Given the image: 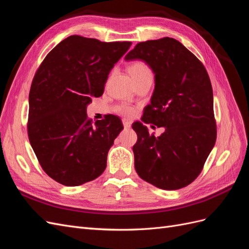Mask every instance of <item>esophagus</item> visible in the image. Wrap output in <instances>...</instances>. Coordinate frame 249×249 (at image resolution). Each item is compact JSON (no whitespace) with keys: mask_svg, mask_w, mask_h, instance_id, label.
<instances>
[{"mask_svg":"<svg viewBox=\"0 0 249 249\" xmlns=\"http://www.w3.org/2000/svg\"><path fill=\"white\" fill-rule=\"evenodd\" d=\"M123 124H124V127L125 130H129L130 127H131V123L127 122V120H125V119L123 120Z\"/></svg>","mask_w":249,"mask_h":249,"instance_id":"1","label":"esophagus"}]
</instances>
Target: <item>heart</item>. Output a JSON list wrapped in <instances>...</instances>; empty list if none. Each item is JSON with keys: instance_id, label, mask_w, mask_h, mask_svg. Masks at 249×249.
Wrapping results in <instances>:
<instances>
[{"instance_id": "b5f03b06", "label": "heart", "mask_w": 249, "mask_h": 249, "mask_svg": "<svg viewBox=\"0 0 249 249\" xmlns=\"http://www.w3.org/2000/svg\"><path fill=\"white\" fill-rule=\"evenodd\" d=\"M129 71L133 80L142 76H148V74H152V71H150L149 67L144 62H141V61L134 62L130 66ZM118 112L122 113V114L124 116H131L133 115L134 109L130 106H127V105H122V106L118 107Z\"/></svg>"}]
</instances>
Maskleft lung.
Returning a JSON list of instances; mask_svg holds the SVG:
<instances>
[{
    "mask_svg": "<svg viewBox=\"0 0 249 249\" xmlns=\"http://www.w3.org/2000/svg\"><path fill=\"white\" fill-rule=\"evenodd\" d=\"M124 59L142 60L154 71V93L141 120L165 127L156 137L142 123L133 124L138 137L133 146L135 169L160 189H180L199 176L215 145L209 74L189 50L169 37L139 42Z\"/></svg>",
    "mask_w": 249,
    "mask_h": 249,
    "instance_id": "left-lung-1",
    "label": "left lung"
}]
</instances>
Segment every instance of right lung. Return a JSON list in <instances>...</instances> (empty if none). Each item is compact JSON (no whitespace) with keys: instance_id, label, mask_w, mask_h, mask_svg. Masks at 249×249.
Masks as SVG:
<instances>
[{"instance_id":"right-lung-1","label":"right lung","mask_w":249,"mask_h":249,"mask_svg":"<svg viewBox=\"0 0 249 249\" xmlns=\"http://www.w3.org/2000/svg\"><path fill=\"white\" fill-rule=\"evenodd\" d=\"M131 44L72 35L37 70L29 93L28 136L42 169L56 182L83 185L106 169L124 125L115 115L92 124L86 109L91 97L104 93L109 72Z\"/></svg>"}]
</instances>
